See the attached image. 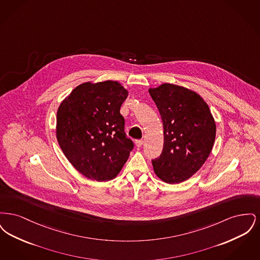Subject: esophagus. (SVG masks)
I'll use <instances>...</instances> for the list:
<instances>
[{"mask_svg": "<svg viewBox=\"0 0 260 260\" xmlns=\"http://www.w3.org/2000/svg\"><path fill=\"white\" fill-rule=\"evenodd\" d=\"M136 145L137 148H140L143 145V140H136Z\"/></svg>", "mask_w": 260, "mask_h": 260, "instance_id": "1", "label": "esophagus"}]
</instances>
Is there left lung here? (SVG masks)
Masks as SVG:
<instances>
[{
	"instance_id": "8db88e82",
	"label": "left lung",
	"mask_w": 260,
	"mask_h": 260,
	"mask_svg": "<svg viewBox=\"0 0 260 260\" xmlns=\"http://www.w3.org/2000/svg\"><path fill=\"white\" fill-rule=\"evenodd\" d=\"M148 90L164 125V147L152 161L154 173L166 183H181L209 158L216 135L214 118L207 102L192 89L165 83Z\"/></svg>"
}]
</instances>
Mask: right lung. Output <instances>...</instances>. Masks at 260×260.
I'll list each match as a JSON object with an SVG mask.
<instances>
[{
	"mask_svg": "<svg viewBox=\"0 0 260 260\" xmlns=\"http://www.w3.org/2000/svg\"><path fill=\"white\" fill-rule=\"evenodd\" d=\"M128 90L117 81L86 82L58 106L56 138L63 154L88 179L107 181L123 169L134 148L120 109Z\"/></svg>",
	"mask_w": 260,
	"mask_h": 260,
	"instance_id": "right-lung-1",
	"label": "right lung"
}]
</instances>
